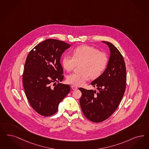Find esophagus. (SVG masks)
Listing matches in <instances>:
<instances>
[{"instance_id": "esophagus-1", "label": "esophagus", "mask_w": 149, "mask_h": 149, "mask_svg": "<svg viewBox=\"0 0 149 149\" xmlns=\"http://www.w3.org/2000/svg\"><path fill=\"white\" fill-rule=\"evenodd\" d=\"M72 90H77V86H76L75 85H72Z\"/></svg>"}]
</instances>
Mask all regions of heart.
Segmentation results:
<instances>
[{
  "label": "heart",
  "mask_w": 149,
  "mask_h": 149,
  "mask_svg": "<svg viewBox=\"0 0 149 149\" xmlns=\"http://www.w3.org/2000/svg\"><path fill=\"white\" fill-rule=\"evenodd\" d=\"M72 56L65 55L62 60V65L65 70L70 72L79 64L80 71L73 72L67 77V82L77 86L83 85L89 79H95L100 77L108 64L107 54L99 51L93 47L83 45L72 52Z\"/></svg>",
  "instance_id": "obj_1"
}]
</instances>
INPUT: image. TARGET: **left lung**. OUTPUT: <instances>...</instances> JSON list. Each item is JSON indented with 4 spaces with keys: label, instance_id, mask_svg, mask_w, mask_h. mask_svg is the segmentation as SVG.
Wrapping results in <instances>:
<instances>
[{
    "label": "left lung",
    "instance_id": "8db88e82",
    "mask_svg": "<svg viewBox=\"0 0 149 149\" xmlns=\"http://www.w3.org/2000/svg\"><path fill=\"white\" fill-rule=\"evenodd\" d=\"M110 50L106 69L91 85L98 91L79 88L82 96L80 104L84 116L93 122L99 123L109 118L120 102L125 90L127 74L123 56L110 42L102 41Z\"/></svg>",
    "mask_w": 149,
    "mask_h": 149
}]
</instances>
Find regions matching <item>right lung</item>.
Wrapping results in <instances>:
<instances>
[{"mask_svg":"<svg viewBox=\"0 0 149 149\" xmlns=\"http://www.w3.org/2000/svg\"><path fill=\"white\" fill-rule=\"evenodd\" d=\"M70 46L63 41L48 39L27 56L22 77L25 93L31 107L43 116L56 113L59 103L70 91L69 85L59 83L64 79L61 58Z\"/></svg>","mask_w":149,"mask_h":149,"instance_id":"1","label":"right lung"}]
</instances>
